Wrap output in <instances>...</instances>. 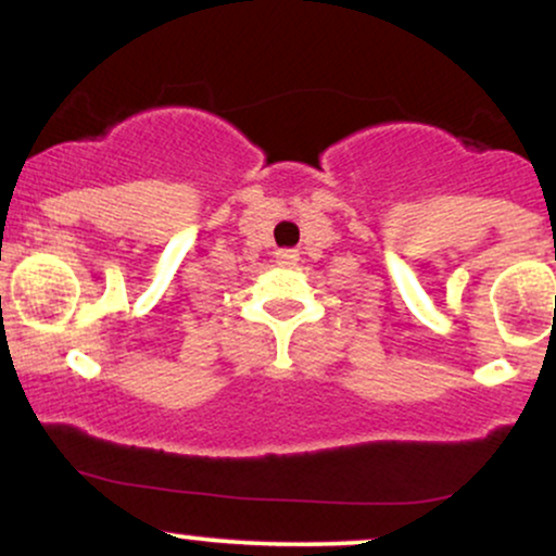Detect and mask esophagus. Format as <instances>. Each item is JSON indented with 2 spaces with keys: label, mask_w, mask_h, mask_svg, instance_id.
<instances>
[{
  "label": "esophagus",
  "mask_w": 556,
  "mask_h": 556,
  "mask_svg": "<svg viewBox=\"0 0 556 556\" xmlns=\"http://www.w3.org/2000/svg\"><path fill=\"white\" fill-rule=\"evenodd\" d=\"M278 260H280V265H296L299 255H293V252H280Z\"/></svg>",
  "instance_id": "esophagus-1"
}]
</instances>
